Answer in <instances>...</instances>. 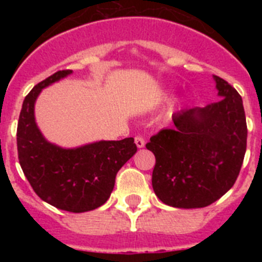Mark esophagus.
I'll return each mask as SVG.
<instances>
[{
    "mask_svg": "<svg viewBox=\"0 0 262 262\" xmlns=\"http://www.w3.org/2000/svg\"><path fill=\"white\" fill-rule=\"evenodd\" d=\"M135 144H136V147H138V148H143L145 145V140L143 138H140V136H136Z\"/></svg>",
    "mask_w": 262,
    "mask_h": 262,
    "instance_id": "esophagus-1",
    "label": "esophagus"
}]
</instances>
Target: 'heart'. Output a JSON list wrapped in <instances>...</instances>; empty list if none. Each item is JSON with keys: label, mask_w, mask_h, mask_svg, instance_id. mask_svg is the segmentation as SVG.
Segmentation results:
<instances>
[{"label": "heart", "mask_w": 262, "mask_h": 262, "mask_svg": "<svg viewBox=\"0 0 262 262\" xmlns=\"http://www.w3.org/2000/svg\"><path fill=\"white\" fill-rule=\"evenodd\" d=\"M170 96H172V92H170V90H168V92H166V93L164 94V98L168 99V98H170Z\"/></svg>", "instance_id": "obj_1"}]
</instances>
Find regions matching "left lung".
Here are the masks:
<instances>
[{
  "label": "left lung",
  "mask_w": 262,
  "mask_h": 262,
  "mask_svg": "<svg viewBox=\"0 0 262 262\" xmlns=\"http://www.w3.org/2000/svg\"><path fill=\"white\" fill-rule=\"evenodd\" d=\"M219 101L173 114V128L147 143L156 157L152 187L161 202L176 209H201L235 184L247 149L243 99L223 78L212 76Z\"/></svg>",
  "instance_id": "obj_1"
}]
</instances>
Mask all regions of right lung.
<instances>
[{
    "label": "right lung",
    "instance_id": "obj_1",
    "mask_svg": "<svg viewBox=\"0 0 262 262\" xmlns=\"http://www.w3.org/2000/svg\"><path fill=\"white\" fill-rule=\"evenodd\" d=\"M72 73L56 72L26 96L18 120V159L40 200L64 211L86 212L108 200L118 170L138 148L134 138L98 140L73 148L48 142L36 124V99L41 90Z\"/></svg>",
    "mask_w": 262,
    "mask_h": 262
}]
</instances>
